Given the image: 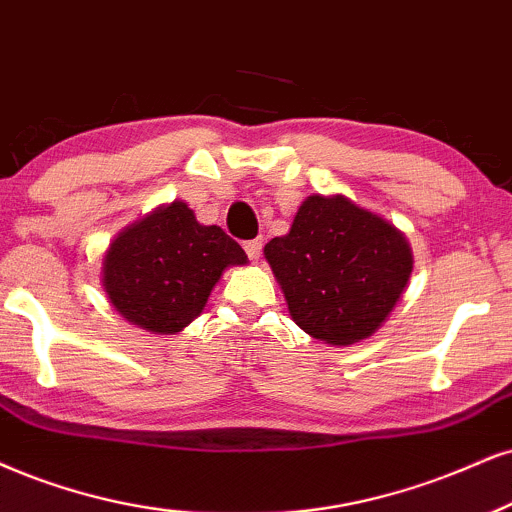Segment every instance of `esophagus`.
I'll return each mask as SVG.
<instances>
[{
  "label": "esophagus",
  "mask_w": 512,
  "mask_h": 512,
  "mask_svg": "<svg viewBox=\"0 0 512 512\" xmlns=\"http://www.w3.org/2000/svg\"><path fill=\"white\" fill-rule=\"evenodd\" d=\"M261 249H263V242L261 239H251V242H244V251H246V256L251 258V261H258V258H261Z\"/></svg>",
  "instance_id": "34e87169"
}]
</instances>
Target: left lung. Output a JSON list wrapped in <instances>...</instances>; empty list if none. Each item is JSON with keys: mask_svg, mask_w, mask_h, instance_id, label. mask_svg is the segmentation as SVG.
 I'll return each mask as SVG.
<instances>
[{"mask_svg": "<svg viewBox=\"0 0 512 512\" xmlns=\"http://www.w3.org/2000/svg\"><path fill=\"white\" fill-rule=\"evenodd\" d=\"M263 254L294 323L330 346L380 330L413 273L406 235L344 194L306 197L287 235Z\"/></svg>", "mask_w": 512, "mask_h": 512, "instance_id": "8db88e82", "label": "left lung"}]
</instances>
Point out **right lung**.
I'll return each instance as SVG.
<instances>
[{
    "instance_id": "add662e5",
    "label": "right lung",
    "mask_w": 512,
    "mask_h": 512,
    "mask_svg": "<svg viewBox=\"0 0 512 512\" xmlns=\"http://www.w3.org/2000/svg\"><path fill=\"white\" fill-rule=\"evenodd\" d=\"M246 263L242 246L218 225H201L185 201H170L113 237L102 287L130 325L178 334L204 311L225 270Z\"/></svg>"
}]
</instances>
